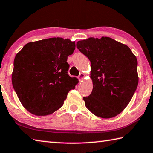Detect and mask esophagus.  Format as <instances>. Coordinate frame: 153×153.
<instances>
[{
    "instance_id": "esophagus-1",
    "label": "esophagus",
    "mask_w": 153,
    "mask_h": 153,
    "mask_svg": "<svg viewBox=\"0 0 153 153\" xmlns=\"http://www.w3.org/2000/svg\"><path fill=\"white\" fill-rule=\"evenodd\" d=\"M85 75L84 74L82 73V74H80L79 76H78V79L79 81H81V80H83L85 78Z\"/></svg>"
}]
</instances>
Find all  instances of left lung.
<instances>
[{"label":"left lung","instance_id":"8db88e82","mask_svg":"<svg viewBox=\"0 0 153 153\" xmlns=\"http://www.w3.org/2000/svg\"><path fill=\"white\" fill-rule=\"evenodd\" d=\"M77 48L91 63L93 90L83 98L86 108L100 118L117 116L137 90V57L127 45L108 37L79 41Z\"/></svg>","mask_w":153,"mask_h":153}]
</instances>
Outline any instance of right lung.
Wrapping results in <instances>:
<instances>
[{
	"label": "right lung",
	"mask_w": 153,
	"mask_h": 153,
	"mask_svg": "<svg viewBox=\"0 0 153 153\" xmlns=\"http://www.w3.org/2000/svg\"><path fill=\"white\" fill-rule=\"evenodd\" d=\"M75 49V41L53 37L27 43L16 55L12 84L21 103L30 113L53 114L75 89L77 79L68 75L67 62Z\"/></svg>",
	"instance_id": "right-lung-1"
}]
</instances>
